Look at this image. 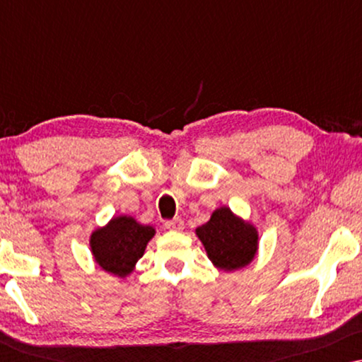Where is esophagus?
Wrapping results in <instances>:
<instances>
[{"instance_id": "esophagus-1", "label": "esophagus", "mask_w": 362, "mask_h": 362, "mask_svg": "<svg viewBox=\"0 0 362 362\" xmlns=\"http://www.w3.org/2000/svg\"><path fill=\"white\" fill-rule=\"evenodd\" d=\"M165 227L168 230H182L185 229V222H182L181 217H175V219L166 221Z\"/></svg>"}]
</instances>
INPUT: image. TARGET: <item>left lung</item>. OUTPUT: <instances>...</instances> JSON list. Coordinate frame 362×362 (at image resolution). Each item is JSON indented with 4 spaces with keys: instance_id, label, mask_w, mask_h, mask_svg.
I'll return each instance as SVG.
<instances>
[{
    "instance_id": "8db88e82",
    "label": "left lung",
    "mask_w": 362,
    "mask_h": 362,
    "mask_svg": "<svg viewBox=\"0 0 362 362\" xmlns=\"http://www.w3.org/2000/svg\"><path fill=\"white\" fill-rule=\"evenodd\" d=\"M196 235L212 264L226 272L244 269L255 259L259 249L255 226L240 219L226 206L212 212L211 219L197 227Z\"/></svg>"
}]
</instances>
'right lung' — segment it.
<instances>
[{"mask_svg": "<svg viewBox=\"0 0 362 362\" xmlns=\"http://www.w3.org/2000/svg\"><path fill=\"white\" fill-rule=\"evenodd\" d=\"M155 235L151 226L140 224L132 216H117L90 235L93 260L102 270L125 279L145 254L146 244Z\"/></svg>", "mask_w": 362, "mask_h": 362, "instance_id": "add662e5", "label": "right lung"}]
</instances>
